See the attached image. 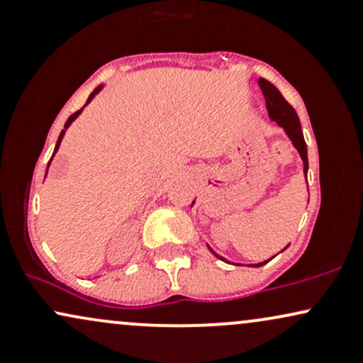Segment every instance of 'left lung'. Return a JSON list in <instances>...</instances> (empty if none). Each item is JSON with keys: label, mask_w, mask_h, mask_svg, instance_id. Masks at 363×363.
<instances>
[{"label": "left lung", "mask_w": 363, "mask_h": 363, "mask_svg": "<svg viewBox=\"0 0 363 363\" xmlns=\"http://www.w3.org/2000/svg\"><path fill=\"white\" fill-rule=\"evenodd\" d=\"M257 83H259V89L262 90V95H264V99H266V109H268L269 118H272L274 123L278 124V126H281L283 129H285L286 136H289L291 143H294V147L297 148V152L301 153V158L303 162V174H306V181H307V169H309V160H307V145H306V140H303L301 121H298L297 112H295L294 107H291L290 104L283 99L280 90H278L273 83L264 80V78H259V82ZM286 247H289V245H286ZM210 251L213 252L218 259L227 261V259H223L222 256H218L213 249H210ZM272 259H268V261H272ZM268 261L257 262V264H252V266L254 268H259V266L266 264ZM237 266H240V264H237Z\"/></svg>", "instance_id": "8db88e82"}]
</instances>
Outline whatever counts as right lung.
<instances>
[{"instance_id":"1","label":"right lung","mask_w":363,"mask_h":363,"mask_svg":"<svg viewBox=\"0 0 363 363\" xmlns=\"http://www.w3.org/2000/svg\"><path fill=\"white\" fill-rule=\"evenodd\" d=\"M101 90H102V85H99V86H97V89H95V90H94V91H91V94H90V97H89V101H86V104H89V102L91 101V99H94V97H95V95H97V94H99V91H101ZM86 104H85V106H86ZM82 111H83V109H80V111H77V112H74V114H72V116H69V118H68V121H66V124H65V129H62V131H61V135H60V138H57V143H56V148H54V153H52V157H54V155H56L57 148H60V145H61V140H62V136H65L66 129H68L69 126H72V123H73V121H74V119H77V118H78V116H80V114H82ZM52 157H51V160H52ZM49 164H51V162H49ZM48 169H49V165H48Z\"/></svg>"}]
</instances>
